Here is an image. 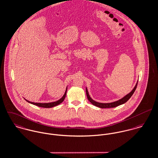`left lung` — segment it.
<instances>
[{
	"label": "left lung",
	"mask_w": 158,
	"mask_h": 158,
	"mask_svg": "<svg viewBox=\"0 0 158 158\" xmlns=\"http://www.w3.org/2000/svg\"><path fill=\"white\" fill-rule=\"evenodd\" d=\"M138 81L136 84L135 86H134L133 89L129 93H128L127 94H126L125 96H124L123 97H122V98L119 99L118 100H117V101H115V102H111V103H100V102H97L96 101L94 100L93 99L91 98V97H90L89 94V93L88 91V89L86 87V96L87 98L88 99V100L94 106L98 107V108H115V107H117L119 105H123L124 103H125L133 95V94L136 88V86H137V84H138Z\"/></svg>",
	"instance_id": "8db88e82"
}]
</instances>
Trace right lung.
Listing matches in <instances>:
<instances>
[{
  "mask_svg": "<svg viewBox=\"0 0 158 158\" xmlns=\"http://www.w3.org/2000/svg\"><path fill=\"white\" fill-rule=\"evenodd\" d=\"M67 88H66V89H65V93L63 95V96L61 97L60 99H59L57 101H55V102H49V103H35V102H30L26 99L24 98V100L27 102L28 103H31V104H32V105H36L37 106H39V107H41V108H52V107H54V106H56L58 105H60V103H61L65 99V96H66V94H67Z\"/></svg>",
  "mask_w": 158,
  "mask_h": 158,
  "instance_id": "obj_1",
  "label": "right lung"
}]
</instances>
